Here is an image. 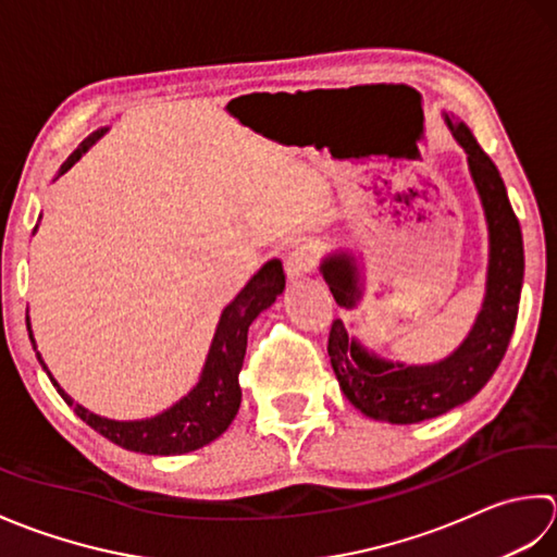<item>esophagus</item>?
I'll use <instances>...</instances> for the list:
<instances>
[{
  "instance_id": "obj_1",
  "label": "esophagus",
  "mask_w": 557,
  "mask_h": 557,
  "mask_svg": "<svg viewBox=\"0 0 557 557\" xmlns=\"http://www.w3.org/2000/svg\"><path fill=\"white\" fill-rule=\"evenodd\" d=\"M320 262V252H317V245L312 243H300L293 245L286 255V274L290 278H298L302 274H310V271Z\"/></svg>"
}]
</instances>
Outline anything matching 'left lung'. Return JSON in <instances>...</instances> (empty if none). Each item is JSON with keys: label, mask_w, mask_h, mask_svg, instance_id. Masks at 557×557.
<instances>
[{"label": "left lung", "mask_w": 557, "mask_h": 557, "mask_svg": "<svg viewBox=\"0 0 557 557\" xmlns=\"http://www.w3.org/2000/svg\"><path fill=\"white\" fill-rule=\"evenodd\" d=\"M447 124L454 139L469 156L473 183L479 187L491 231L487 290L483 310L467 342L435 366H404L368 354L354 336L348 338L342 320H334L329 329L326 350L346 399L366 416L396 425L421 423L425 418L447 413L485 387L512 338L524 281V243L503 177L467 124L451 122L449 117ZM320 269L334 300L342 308H356L360 288L354 257L344 252L332 255Z\"/></svg>", "instance_id": "8db88e82"}]
</instances>
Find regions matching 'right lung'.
<instances>
[{"label":"right lung","mask_w":557,"mask_h":557,"mask_svg":"<svg viewBox=\"0 0 557 557\" xmlns=\"http://www.w3.org/2000/svg\"><path fill=\"white\" fill-rule=\"evenodd\" d=\"M100 134L103 132H98L96 136ZM96 136H90V139H86L70 158H66L60 173L70 170L78 158H82V153L94 144ZM283 288H286V274H283L278 259H271V262L259 269L252 281L237 293V298L228 308L223 310L209 350L207 366H203L197 387L191 389L185 399L170 406L168 411L153 418H146V421H108V418L90 413L84 406L74 404L72 396H66L60 389V384L52 380V374H48L57 392H60V396L66 401V406H72L74 413L82 418L86 425L94 428L96 433L108 437L110 442H115V445L129 451L158 454V457L195 451L203 445H209L215 437H221L233 423L237 408H240L243 401L237 374L243 370L247 350V329L255 322V317L259 312L267 310L269 305L276 300V295H281ZM38 360L42 370H48L40 356Z\"/></svg>","instance_id":"add662e5"}]
</instances>
